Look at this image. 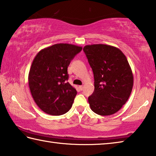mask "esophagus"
Segmentation results:
<instances>
[{"label":"esophagus","instance_id":"34e87169","mask_svg":"<svg viewBox=\"0 0 156 156\" xmlns=\"http://www.w3.org/2000/svg\"><path fill=\"white\" fill-rule=\"evenodd\" d=\"M83 88H84L83 85H80V86H79V89H80V90H83Z\"/></svg>","mask_w":156,"mask_h":156}]
</instances>
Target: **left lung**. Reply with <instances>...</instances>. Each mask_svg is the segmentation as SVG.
I'll list each match as a JSON object with an SVG mask.
<instances>
[{"instance_id": "8db88e82", "label": "left lung", "mask_w": 156, "mask_h": 156, "mask_svg": "<svg viewBox=\"0 0 156 156\" xmlns=\"http://www.w3.org/2000/svg\"><path fill=\"white\" fill-rule=\"evenodd\" d=\"M83 51L94 76V91L88 98L91 109L100 115L114 114L127 101L133 88L128 60L121 50L108 44L86 45Z\"/></svg>"}]
</instances>
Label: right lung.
<instances>
[{
	"mask_svg": "<svg viewBox=\"0 0 156 156\" xmlns=\"http://www.w3.org/2000/svg\"><path fill=\"white\" fill-rule=\"evenodd\" d=\"M82 49L72 44H55L41 49L34 58L29 87L36 105L47 114L62 115L72 107L77 91L67 82V67Z\"/></svg>",
	"mask_w": 156,
	"mask_h": 156,
	"instance_id": "obj_1",
	"label": "right lung"
}]
</instances>
